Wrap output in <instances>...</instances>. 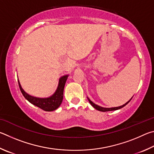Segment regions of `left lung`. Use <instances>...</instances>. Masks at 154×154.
<instances>
[{
    "instance_id": "left-lung-1",
    "label": "left lung",
    "mask_w": 154,
    "mask_h": 154,
    "mask_svg": "<svg viewBox=\"0 0 154 154\" xmlns=\"http://www.w3.org/2000/svg\"><path fill=\"white\" fill-rule=\"evenodd\" d=\"M132 99V98L130 99V101ZM88 101H89V103H91V106H92L94 108H95L96 109H97V110H99V111H100V112H109V111H113V110H117V109H120V108H122V107H125L126 105H127L129 102H130V101H128L127 103H126L125 104H124L123 106H120V107H112V108H105V107H100V106H97V105H95V103H93L92 101H91L88 98Z\"/></svg>"
}]
</instances>
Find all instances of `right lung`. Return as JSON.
<instances>
[{"label":"right lung","instance_id":"1","mask_svg":"<svg viewBox=\"0 0 154 154\" xmlns=\"http://www.w3.org/2000/svg\"><path fill=\"white\" fill-rule=\"evenodd\" d=\"M67 76H68L67 75H63V77H61V79H59L57 89L55 93H54L52 96L48 98H37L29 95L28 94H27L25 91L22 89V88H21L20 84V82L18 81L19 87H20V91L21 93L23 94V97L29 102V103L38 107L39 108L42 109V110H44V111L51 112L57 109L62 103L63 97L64 86L67 79Z\"/></svg>","mask_w":154,"mask_h":154}]
</instances>
